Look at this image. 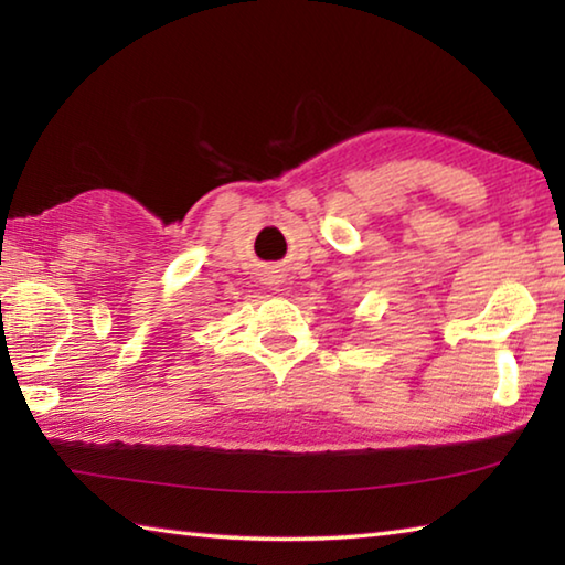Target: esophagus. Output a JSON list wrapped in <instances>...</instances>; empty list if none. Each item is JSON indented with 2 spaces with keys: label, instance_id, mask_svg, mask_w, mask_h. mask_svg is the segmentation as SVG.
Returning <instances> with one entry per match:
<instances>
[{
  "label": "esophagus",
  "instance_id": "34e87169",
  "mask_svg": "<svg viewBox=\"0 0 565 565\" xmlns=\"http://www.w3.org/2000/svg\"><path fill=\"white\" fill-rule=\"evenodd\" d=\"M271 284H274V286H276V284H279V281H274V279H271Z\"/></svg>",
  "mask_w": 565,
  "mask_h": 565
}]
</instances>
